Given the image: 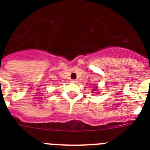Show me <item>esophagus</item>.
I'll use <instances>...</instances> for the list:
<instances>
[{
	"instance_id": "esophagus-1",
	"label": "esophagus",
	"mask_w": 150,
	"mask_h": 150,
	"mask_svg": "<svg viewBox=\"0 0 150 150\" xmlns=\"http://www.w3.org/2000/svg\"><path fill=\"white\" fill-rule=\"evenodd\" d=\"M71 82V83H77V80H76V79H72Z\"/></svg>"
}]
</instances>
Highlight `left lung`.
<instances>
[{
	"label": "left lung",
	"instance_id": "1",
	"mask_svg": "<svg viewBox=\"0 0 150 150\" xmlns=\"http://www.w3.org/2000/svg\"><path fill=\"white\" fill-rule=\"evenodd\" d=\"M95 88V89H98V87H97V86H95V88ZM94 91H95V90H94Z\"/></svg>",
	"mask_w": 150,
	"mask_h": 150
}]
</instances>
